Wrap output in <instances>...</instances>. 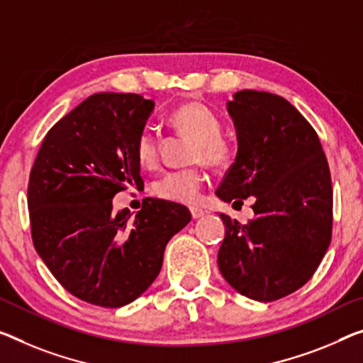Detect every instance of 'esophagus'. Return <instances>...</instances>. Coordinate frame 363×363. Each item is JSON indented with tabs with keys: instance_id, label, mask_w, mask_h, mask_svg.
<instances>
[{
	"instance_id": "esophagus-1",
	"label": "esophagus",
	"mask_w": 363,
	"mask_h": 363,
	"mask_svg": "<svg viewBox=\"0 0 363 363\" xmlns=\"http://www.w3.org/2000/svg\"><path fill=\"white\" fill-rule=\"evenodd\" d=\"M189 211H191V217H193V219H199V217H203V216H204V211H203V209L191 208Z\"/></svg>"
}]
</instances>
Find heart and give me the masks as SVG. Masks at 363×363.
Returning a JSON list of instances; mask_svg holds the SVG:
<instances>
[{
  "label": "heart",
  "mask_w": 363,
  "mask_h": 363,
  "mask_svg": "<svg viewBox=\"0 0 363 363\" xmlns=\"http://www.w3.org/2000/svg\"><path fill=\"white\" fill-rule=\"evenodd\" d=\"M169 125L182 135L194 139L191 164H204L222 169L230 160V147L222 139V123L214 110L201 102L178 105L167 116ZM135 154L143 167H154L159 159V139L149 126L143 128L135 139ZM204 175L198 169L170 170L157 178L152 191L157 198L177 204H198L204 188Z\"/></svg>",
  "instance_id": "b5f03b06"
}]
</instances>
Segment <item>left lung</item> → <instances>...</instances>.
Segmentation results:
<instances>
[{
	"label": "left lung",
	"instance_id": "left-lung-1",
	"mask_svg": "<svg viewBox=\"0 0 363 363\" xmlns=\"http://www.w3.org/2000/svg\"><path fill=\"white\" fill-rule=\"evenodd\" d=\"M227 111L238 150L216 194L233 204L253 196L255 217L243 225L219 214L217 264L238 294L274 302L305 286L330 247V165L313 126L286 99L247 89Z\"/></svg>",
	"mask_w": 363,
	"mask_h": 363
}]
</instances>
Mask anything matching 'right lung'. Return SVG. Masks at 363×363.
<instances>
[{"mask_svg":"<svg viewBox=\"0 0 363 363\" xmlns=\"http://www.w3.org/2000/svg\"><path fill=\"white\" fill-rule=\"evenodd\" d=\"M154 102L138 94L87 97L47 133L30 170L33 247L66 291L87 303L118 308L149 289L169 240L191 214L147 198L131 219L111 199L144 186L135 139Z\"/></svg>","mask_w":363,"mask_h":363,"instance_id":"right-lung-1","label":"right lung"}]
</instances>
